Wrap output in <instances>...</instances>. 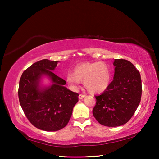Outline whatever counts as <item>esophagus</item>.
Listing matches in <instances>:
<instances>
[{
	"label": "esophagus",
	"mask_w": 159,
	"mask_h": 159,
	"mask_svg": "<svg viewBox=\"0 0 159 159\" xmlns=\"http://www.w3.org/2000/svg\"><path fill=\"white\" fill-rule=\"evenodd\" d=\"M85 96H86V95H83V94H80L79 96V98L80 99H83V98H84Z\"/></svg>",
	"instance_id": "esophagus-1"
}]
</instances>
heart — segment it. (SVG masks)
I'll use <instances>...</instances> for the list:
<instances>
[{
	"label": "heart",
	"instance_id": "obj_1",
	"mask_svg": "<svg viewBox=\"0 0 159 159\" xmlns=\"http://www.w3.org/2000/svg\"><path fill=\"white\" fill-rule=\"evenodd\" d=\"M111 80V70L105 62L82 63L74 68V73L66 75V81L70 85L77 88L81 80H84L87 89L92 93L104 91L109 85Z\"/></svg>",
	"mask_w": 159,
	"mask_h": 159
}]
</instances>
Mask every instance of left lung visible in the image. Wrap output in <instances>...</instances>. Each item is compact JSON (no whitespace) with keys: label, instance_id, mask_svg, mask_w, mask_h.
I'll return each mask as SVG.
<instances>
[{"label":"left lung","instance_id":"8db88e82","mask_svg":"<svg viewBox=\"0 0 159 159\" xmlns=\"http://www.w3.org/2000/svg\"><path fill=\"white\" fill-rule=\"evenodd\" d=\"M114 76L103 93L95 95L93 114L104 126L116 127L129 121L138 109L142 96L140 74L130 61L115 59Z\"/></svg>","mask_w":159,"mask_h":159}]
</instances>
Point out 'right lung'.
Listing matches in <instances>:
<instances>
[{
  "instance_id": "1",
  "label": "right lung",
  "mask_w": 159,
  "mask_h": 159,
  "mask_svg": "<svg viewBox=\"0 0 159 159\" xmlns=\"http://www.w3.org/2000/svg\"><path fill=\"white\" fill-rule=\"evenodd\" d=\"M57 62L47 59L35 62L23 72L20 80V105L29 122L42 130L53 132L65 127L79 101V94L67 89L65 80L53 73ZM43 75L49 78L52 85L40 87Z\"/></svg>"
}]
</instances>
